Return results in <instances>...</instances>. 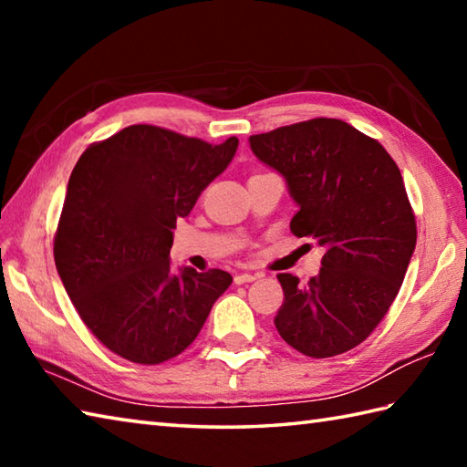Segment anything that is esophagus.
I'll return each mask as SVG.
<instances>
[{"instance_id": "obj_1", "label": "esophagus", "mask_w": 467, "mask_h": 467, "mask_svg": "<svg viewBox=\"0 0 467 467\" xmlns=\"http://www.w3.org/2000/svg\"><path fill=\"white\" fill-rule=\"evenodd\" d=\"M256 276H259V275H253V273H239V275H234V283H236V285L253 283V281H256Z\"/></svg>"}]
</instances>
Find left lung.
<instances>
[{"instance_id": "left-lung-1", "label": "left lung", "mask_w": 467, "mask_h": 467, "mask_svg": "<svg viewBox=\"0 0 467 467\" xmlns=\"http://www.w3.org/2000/svg\"><path fill=\"white\" fill-rule=\"evenodd\" d=\"M249 142L299 204L291 233L325 249L306 285L276 275L285 293L276 331L315 359L349 351L389 311L418 241L400 168L375 138L337 118L281 126Z\"/></svg>"}]
</instances>
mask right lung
<instances>
[{
    "mask_svg": "<svg viewBox=\"0 0 467 467\" xmlns=\"http://www.w3.org/2000/svg\"><path fill=\"white\" fill-rule=\"evenodd\" d=\"M152 124L94 142L76 162L54 234L56 269L88 329L122 359L158 365L191 345L233 276L171 269L172 228L233 161Z\"/></svg>",
    "mask_w": 467,
    "mask_h": 467,
    "instance_id": "right-lung-1",
    "label": "right lung"
}]
</instances>
